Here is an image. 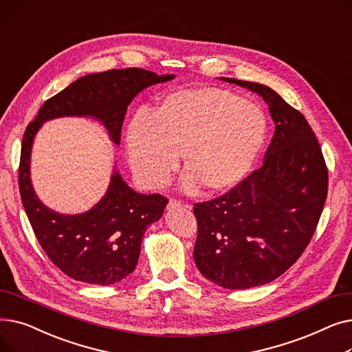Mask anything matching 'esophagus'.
<instances>
[{"label":"esophagus","mask_w":352,"mask_h":352,"mask_svg":"<svg viewBox=\"0 0 352 352\" xmlns=\"http://www.w3.org/2000/svg\"><path fill=\"white\" fill-rule=\"evenodd\" d=\"M181 202L178 199H170V204H168V208H175V207H179ZM188 207V206H187Z\"/></svg>","instance_id":"34e87169"}]
</instances>
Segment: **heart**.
<instances>
[{
	"label": "heart",
	"mask_w": 352,
	"mask_h": 352,
	"mask_svg": "<svg viewBox=\"0 0 352 352\" xmlns=\"http://www.w3.org/2000/svg\"><path fill=\"white\" fill-rule=\"evenodd\" d=\"M268 133L264 111L223 88L174 91L151 114H138L126 131L131 170L144 187L170 181L181 154V186L221 194L241 184L260 157Z\"/></svg>",
	"instance_id": "heart-1"
}]
</instances>
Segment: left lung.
I'll use <instances>...</instances> for the list:
<instances>
[{
  "mask_svg": "<svg viewBox=\"0 0 352 352\" xmlns=\"http://www.w3.org/2000/svg\"><path fill=\"white\" fill-rule=\"evenodd\" d=\"M221 80L256 92L275 122L261 168L224 195L194 204L197 268L219 287L245 289L278 278L301 256L325 204L328 170L298 109L267 85Z\"/></svg>",
  "mask_w": 352,
  "mask_h": 352,
  "instance_id": "1",
  "label": "left lung"
}]
</instances>
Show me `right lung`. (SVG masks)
Listing matches in <instances>:
<instances>
[{
  "mask_svg": "<svg viewBox=\"0 0 352 352\" xmlns=\"http://www.w3.org/2000/svg\"><path fill=\"white\" fill-rule=\"evenodd\" d=\"M175 78L142 68L88 74L47 100L28 124L21 145L18 184L34 234L50 260L76 281L111 285L131 274L138 263L142 236L162 217L168 199L138 194L114 170L105 195L89 211L55 212L36 197L30 178L31 148L43 122L60 117L98 120L116 145L126 108L146 87Z\"/></svg>",
  "mask_w": 352,
  "mask_h": 352,
  "instance_id": "right-lung-1",
  "label": "right lung"
}]
</instances>
